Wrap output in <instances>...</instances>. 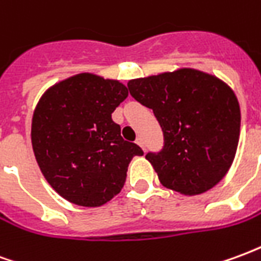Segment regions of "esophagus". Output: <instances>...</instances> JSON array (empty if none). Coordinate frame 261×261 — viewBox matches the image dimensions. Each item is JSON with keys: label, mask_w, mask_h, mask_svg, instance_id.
Segmentation results:
<instances>
[{"label": "esophagus", "mask_w": 261, "mask_h": 261, "mask_svg": "<svg viewBox=\"0 0 261 261\" xmlns=\"http://www.w3.org/2000/svg\"><path fill=\"white\" fill-rule=\"evenodd\" d=\"M136 144H137V145H140V147H141L142 149L145 151V148H144V141H142L141 137H138V138H137V140H136Z\"/></svg>", "instance_id": "esophagus-1"}]
</instances>
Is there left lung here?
Listing matches in <instances>:
<instances>
[{
    "mask_svg": "<svg viewBox=\"0 0 261 261\" xmlns=\"http://www.w3.org/2000/svg\"><path fill=\"white\" fill-rule=\"evenodd\" d=\"M131 96L152 109L164 131V149L147 153L162 186L197 196L217 186L235 159L241 108L218 76L177 68L128 81Z\"/></svg>",
    "mask_w": 261,
    "mask_h": 261,
    "instance_id": "1",
    "label": "left lung"
}]
</instances>
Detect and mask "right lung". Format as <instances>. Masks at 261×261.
<instances>
[{
  "label": "right lung",
  "mask_w": 261,
  "mask_h": 261,
  "mask_svg": "<svg viewBox=\"0 0 261 261\" xmlns=\"http://www.w3.org/2000/svg\"><path fill=\"white\" fill-rule=\"evenodd\" d=\"M128 96L117 80L81 72L50 86L32 119V147L44 179L67 201L100 207L124 186L131 159L112 113Z\"/></svg>",
  "instance_id": "1"
}]
</instances>
